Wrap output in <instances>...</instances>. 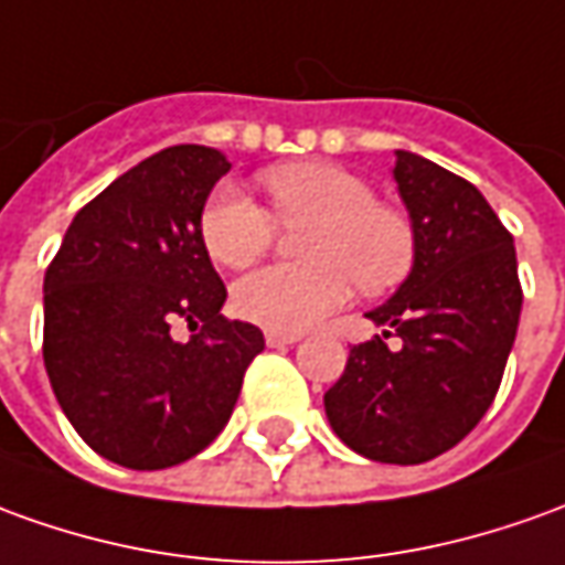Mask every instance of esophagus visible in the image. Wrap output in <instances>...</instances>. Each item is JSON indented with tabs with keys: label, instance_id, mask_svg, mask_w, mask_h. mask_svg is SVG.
<instances>
[{
	"label": "esophagus",
	"instance_id": "esophagus-1",
	"mask_svg": "<svg viewBox=\"0 0 565 565\" xmlns=\"http://www.w3.org/2000/svg\"><path fill=\"white\" fill-rule=\"evenodd\" d=\"M264 341H267V348H286V344H295V341H301V334L298 332H264Z\"/></svg>",
	"mask_w": 565,
	"mask_h": 565
}]
</instances>
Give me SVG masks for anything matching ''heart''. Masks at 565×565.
Listing matches in <instances>:
<instances>
[{"label": "heart", "mask_w": 565, "mask_h": 565, "mask_svg": "<svg viewBox=\"0 0 565 565\" xmlns=\"http://www.w3.org/2000/svg\"><path fill=\"white\" fill-rule=\"evenodd\" d=\"M274 215L239 184H217L202 205L205 252L224 267H248L274 243L276 222L305 224V264H270L233 286V310L274 332H305L348 301L356 282L381 295L415 264V227L403 209L375 200L363 174L338 162L307 159L260 174Z\"/></svg>", "instance_id": "heart-1"}]
</instances>
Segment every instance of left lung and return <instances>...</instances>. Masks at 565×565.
Segmentation results:
<instances>
[{
  "mask_svg": "<svg viewBox=\"0 0 565 565\" xmlns=\"http://www.w3.org/2000/svg\"><path fill=\"white\" fill-rule=\"evenodd\" d=\"M394 181L415 227V264L365 317L384 334L350 348L326 415L353 452L422 465L449 452L492 406L516 338L523 289L513 236L477 186L396 150ZM396 331L404 348L391 351Z\"/></svg>",
  "mask_w": 565,
  "mask_h": 565,
  "instance_id": "left-lung-1",
  "label": "left lung"
}]
</instances>
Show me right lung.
Instances as JSON below:
<instances>
[{
	"instance_id": "add662e5",
	"label": "right lung",
	"mask_w": 565,
	"mask_h": 565,
	"mask_svg": "<svg viewBox=\"0 0 565 565\" xmlns=\"http://www.w3.org/2000/svg\"><path fill=\"white\" fill-rule=\"evenodd\" d=\"M231 171L200 143L166 147L82 205L45 270L42 360L64 415L97 455L162 470L231 422L258 326L221 313L227 289L200 236ZM198 329L174 342L170 326Z\"/></svg>"
}]
</instances>
